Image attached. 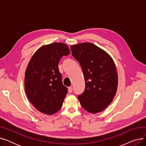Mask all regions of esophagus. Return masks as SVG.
Instances as JSON below:
<instances>
[{
	"label": "esophagus",
	"instance_id": "obj_1",
	"mask_svg": "<svg viewBox=\"0 0 146 146\" xmlns=\"http://www.w3.org/2000/svg\"><path fill=\"white\" fill-rule=\"evenodd\" d=\"M72 90H73V88L72 87H69L68 88V92L69 93H72Z\"/></svg>",
	"mask_w": 146,
	"mask_h": 146
}]
</instances>
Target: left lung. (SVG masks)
<instances>
[{
	"mask_svg": "<svg viewBox=\"0 0 146 146\" xmlns=\"http://www.w3.org/2000/svg\"><path fill=\"white\" fill-rule=\"evenodd\" d=\"M72 56L82 67L85 89L78 99L86 111L96 113L112 101L118 87V74L112 57L92 43L71 46Z\"/></svg>",
	"mask_w": 146,
	"mask_h": 146,
	"instance_id": "left-lung-1",
	"label": "left lung"
}]
</instances>
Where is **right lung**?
Segmentation results:
<instances>
[{
    "mask_svg": "<svg viewBox=\"0 0 146 146\" xmlns=\"http://www.w3.org/2000/svg\"><path fill=\"white\" fill-rule=\"evenodd\" d=\"M70 54L68 46L54 42L42 46L33 55L25 73V90L30 102L47 115L58 111L67 94L63 85L58 64L64 56Z\"/></svg>",
    "mask_w": 146,
    "mask_h": 146,
    "instance_id": "right-lung-1",
    "label": "right lung"
}]
</instances>
